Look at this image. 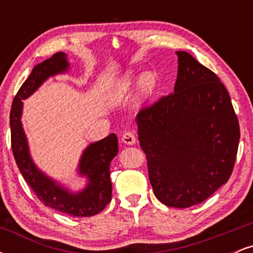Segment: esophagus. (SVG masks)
Here are the masks:
<instances>
[{"label": "esophagus", "mask_w": 253, "mask_h": 253, "mask_svg": "<svg viewBox=\"0 0 253 253\" xmlns=\"http://www.w3.org/2000/svg\"><path fill=\"white\" fill-rule=\"evenodd\" d=\"M123 143L127 144V145H133L135 144L136 138H135V133L133 130H128V132H125L123 134V138H121Z\"/></svg>", "instance_id": "obj_1"}]
</instances>
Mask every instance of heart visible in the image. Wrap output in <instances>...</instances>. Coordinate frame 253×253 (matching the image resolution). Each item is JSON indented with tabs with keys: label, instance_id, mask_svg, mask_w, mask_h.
Listing matches in <instances>:
<instances>
[{
	"label": "heart",
	"instance_id": "b5f03b06",
	"mask_svg": "<svg viewBox=\"0 0 253 253\" xmlns=\"http://www.w3.org/2000/svg\"><path fill=\"white\" fill-rule=\"evenodd\" d=\"M156 83V78L155 75L151 74V72H147L141 76L140 81H139V91H140L141 95H147L152 91L153 86H155ZM130 84V77L127 76L125 80H123L121 82V89L123 90H127V88L129 86Z\"/></svg>",
	"mask_w": 253,
	"mask_h": 253
}]
</instances>
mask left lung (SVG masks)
<instances>
[{"label": "left lung", "mask_w": 253, "mask_h": 253, "mask_svg": "<svg viewBox=\"0 0 253 253\" xmlns=\"http://www.w3.org/2000/svg\"><path fill=\"white\" fill-rule=\"evenodd\" d=\"M173 92L136 115L157 199L188 208L207 200L232 175L240 129L227 89L185 51H177Z\"/></svg>", "instance_id": "1"}]
</instances>
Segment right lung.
<instances>
[{
	"instance_id": "add662e5",
	"label": "right lung",
	"mask_w": 253,
	"mask_h": 253,
	"mask_svg": "<svg viewBox=\"0 0 253 253\" xmlns=\"http://www.w3.org/2000/svg\"><path fill=\"white\" fill-rule=\"evenodd\" d=\"M66 54L57 52L38 64L14 97L10 109L11 150L20 172L38 199L47 207L75 217L92 216L102 211L112 200L109 165L118 155V138L114 133L96 143L90 144L81 157L78 171L88 177V184L74 194L42 172L32 161L27 139L21 124L22 100L31 96L43 81L53 75L68 71Z\"/></svg>"
}]
</instances>
